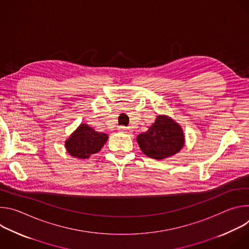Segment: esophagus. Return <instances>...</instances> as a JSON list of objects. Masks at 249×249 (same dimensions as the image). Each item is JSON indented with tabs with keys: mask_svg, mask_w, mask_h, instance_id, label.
<instances>
[{
	"mask_svg": "<svg viewBox=\"0 0 249 249\" xmlns=\"http://www.w3.org/2000/svg\"><path fill=\"white\" fill-rule=\"evenodd\" d=\"M119 131H121L122 133L130 134L131 133V128L130 127H125V126H120L119 127Z\"/></svg>",
	"mask_w": 249,
	"mask_h": 249,
	"instance_id": "34e87169",
	"label": "esophagus"
}]
</instances>
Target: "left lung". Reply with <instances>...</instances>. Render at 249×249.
<instances>
[{"label": "left lung", "instance_id": "obj_1", "mask_svg": "<svg viewBox=\"0 0 249 249\" xmlns=\"http://www.w3.org/2000/svg\"><path fill=\"white\" fill-rule=\"evenodd\" d=\"M137 142L145 155L162 160L178 153L184 145V135L180 126L167 116H158L145 133L138 135Z\"/></svg>", "mask_w": 249, "mask_h": 249}]
</instances>
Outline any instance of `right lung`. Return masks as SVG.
<instances>
[{"label":"right lung","mask_w":249,"mask_h":249,"mask_svg":"<svg viewBox=\"0 0 249 249\" xmlns=\"http://www.w3.org/2000/svg\"><path fill=\"white\" fill-rule=\"evenodd\" d=\"M108 136L94 131L87 124H81L79 128L66 141L68 153L79 159H88L90 155L98 153L107 141Z\"/></svg>","instance_id":"add662e5"}]
</instances>
